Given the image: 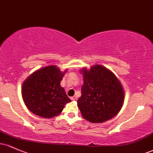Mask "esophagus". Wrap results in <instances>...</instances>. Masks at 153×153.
<instances>
[{
  "label": "esophagus",
  "mask_w": 153,
  "mask_h": 153,
  "mask_svg": "<svg viewBox=\"0 0 153 153\" xmlns=\"http://www.w3.org/2000/svg\"><path fill=\"white\" fill-rule=\"evenodd\" d=\"M71 100L72 101H75V100H76V97H75V96H73V97L71 98Z\"/></svg>",
  "instance_id": "34e87169"
}]
</instances>
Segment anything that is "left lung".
I'll return each instance as SVG.
<instances>
[{"mask_svg":"<svg viewBox=\"0 0 153 153\" xmlns=\"http://www.w3.org/2000/svg\"><path fill=\"white\" fill-rule=\"evenodd\" d=\"M81 96L78 107L84 119L92 123H102L120 111L124 101L122 84L111 71L101 65L90 70L82 68Z\"/></svg>","mask_w":153,"mask_h":153,"instance_id":"obj_1","label":"left lung"}]
</instances>
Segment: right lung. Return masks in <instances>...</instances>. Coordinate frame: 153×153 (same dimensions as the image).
Segmentation results:
<instances>
[{"mask_svg": "<svg viewBox=\"0 0 153 153\" xmlns=\"http://www.w3.org/2000/svg\"><path fill=\"white\" fill-rule=\"evenodd\" d=\"M66 72H61L57 66L50 65L29 75L22 88L23 100L28 109L43 118L59 115L65 105L71 101L60 85Z\"/></svg>", "mask_w": 153, "mask_h": 153, "instance_id": "obj_1", "label": "right lung"}]
</instances>
